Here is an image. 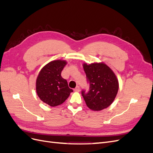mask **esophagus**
Returning <instances> with one entry per match:
<instances>
[{
    "label": "esophagus",
    "instance_id": "obj_1",
    "mask_svg": "<svg viewBox=\"0 0 153 153\" xmlns=\"http://www.w3.org/2000/svg\"><path fill=\"white\" fill-rule=\"evenodd\" d=\"M74 91H75V92H79V91H80V87H79V86H76L75 89H74Z\"/></svg>",
    "mask_w": 153,
    "mask_h": 153
}]
</instances>
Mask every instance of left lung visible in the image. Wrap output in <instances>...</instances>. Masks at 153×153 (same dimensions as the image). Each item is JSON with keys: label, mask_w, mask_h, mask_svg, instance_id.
Masks as SVG:
<instances>
[{"label": "left lung", "mask_w": 153, "mask_h": 153, "mask_svg": "<svg viewBox=\"0 0 153 153\" xmlns=\"http://www.w3.org/2000/svg\"><path fill=\"white\" fill-rule=\"evenodd\" d=\"M84 71L89 82V91L82 94L88 108L100 111L113 103L119 89V82L111 68L104 62L83 64Z\"/></svg>", "instance_id": "8db88e82"}]
</instances>
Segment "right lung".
<instances>
[{
    "label": "right lung",
    "mask_w": 153,
    "mask_h": 153,
    "mask_svg": "<svg viewBox=\"0 0 153 153\" xmlns=\"http://www.w3.org/2000/svg\"><path fill=\"white\" fill-rule=\"evenodd\" d=\"M66 64L67 61L64 60L51 61L43 67L37 77V94L43 102L51 106L63 103L73 92L66 80L61 76V72Z\"/></svg>",
    "instance_id": "right-lung-1"
}]
</instances>
